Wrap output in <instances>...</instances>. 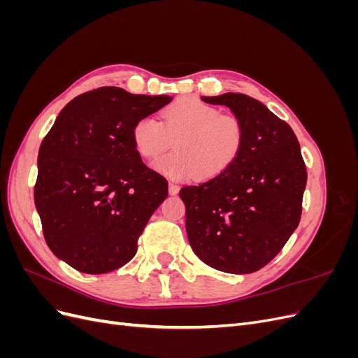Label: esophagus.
Listing matches in <instances>:
<instances>
[{"label": "esophagus", "instance_id": "1", "mask_svg": "<svg viewBox=\"0 0 358 358\" xmlns=\"http://www.w3.org/2000/svg\"><path fill=\"white\" fill-rule=\"evenodd\" d=\"M178 192H179V187L176 185V183H169V194H170V196H176Z\"/></svg>", "mask_w": 358, "mask_h": 358}]
</instances>
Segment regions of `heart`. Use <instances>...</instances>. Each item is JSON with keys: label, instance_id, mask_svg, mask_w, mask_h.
Returning a JSON list of instances; mask_svg holds the SVG:
<instances>
[{"label": "heart", "instance_id": "obj_1", "mask_svg": "<svg viewBox=\"0 0 358 358\" xmlns=\"http://www.w3.org/2000/svg\"><path fill=\"white\" fill-rule=\"evenodd\" d=\"M131 138L145 159L158 158L175 140V152L155 161L154 169L169 179L187 182L197 176L213 180L229 171L243 152L246 133L237 117L187 96L171 103L161 122L154 116L137 119Z\"/></svg>", "mask_w": 358, "mask_h": 358}]
</instances>
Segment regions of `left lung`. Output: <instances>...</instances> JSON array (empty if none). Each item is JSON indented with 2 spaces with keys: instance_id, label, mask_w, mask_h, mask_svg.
<instances>
[{
  "instance_id": "8db88e82",
  "label": "left lung",
  "mask_w": 358,
  "mask_h": 358,
  "mask_svg": "<svg viewBox=\"0 0 358 358\" xmlns=\"http://www.w3.org/2000/svg\"><path fill=\"white\" fill-rule=\"evenodd\" d=\"M229 107L245 127L239 161L222 176L179 192L192 251L225 273L257 272L279 254L300 222L306 167L291 127L255 99L201 96Z\"/></svg>"
}]
</instances>
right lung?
Wrapping results in <instances>:
<instances>
[{
  "mask_svg": "<svg viewBox=\"0 0 358 358\" xmlns=\"http://www.w3.org/2000/svg\"><path fill=\"white\" fill-rule=\"evenodd\" d=\"M170 101L106 86L73 99L43 138L36 209L50 251L73 268L107 273L136 255L169 188L140 159L131 129Z\"/></svg>",
  "mask_w": 358,
  "mask_h": 358,
  "instance_id": "1",
  "label": "right lung"
}]
</instances>
